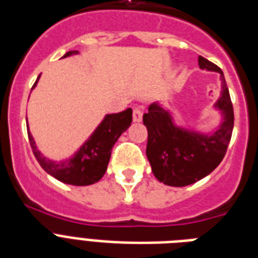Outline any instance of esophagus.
I'll return each instance as SVG.
<instances>
[{"instance_id": "34e87169", "label": "esophagus", "mask_w": 258, "mask_h": 258, "mask_svg": "<svg viewBox=\"0 0 258 258\" xmlns=\"http://www.w3.org/2000/svg\"><path fill=\"white\" fill-rule=\"evenodd\" d=\"M141 119H142L141 108H135L133 109V121H135V122H140Z\"/></svg>"}]
</instances>
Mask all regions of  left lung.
Returning a JSON list of instances; mask_svg holds the SVG:
<instances>
[{"instance_id": "1", "label": "left lung", "mask_w": 258, "mask_h": 258, "mask_svg": "<svg viewBox=\"0 0 258 258\" xmlns=\"http://www.w3.org/2000/svg\"><path fill=\"white\" fill-rule=\"evenodd\" d=\"M201 69L217 72L221 94L214 109L220 122L212 132L193 131L174 122L172 113L158 101L149 105L142 121L148 129L146 157L160 182L169 186H186L207 177L225 156L233 132L234 114L224 73L217 65L200 55Z\"/></svg>"}]
</instances>
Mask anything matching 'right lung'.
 I'll return each mask as SVG.
<instances>
[{"label":"right lung","instance_id":"obj_1","mask_svg":"<svg viewBox=\"0 0 258 258\" xmlns=\"http://www.w3.org/2000/svg\"><path fill=\"white\" fill-rule=\"evenodd\" d=\"M78 54L77 50H71L63 54L65 57ZM41 76V74H40ZM37 78V85L40 80ZM28 122V119H26ZM132 123V109H126L123 112L106 114L100 125L94 129V132L89 136L77 152H74L71 157L61 161H55L45 157L36 145L30 131H28V137L30 141L34 157L37 158L38 164L42 166L47 174H50L63 184L74 185V186H86L100 181L106 172L112 149L119 136L131 126Z\"/></svg>","mask_w":258,"mask_h":258}]
</instances>
